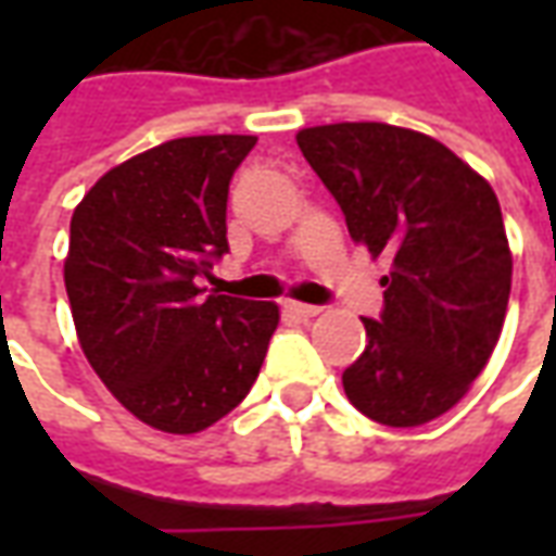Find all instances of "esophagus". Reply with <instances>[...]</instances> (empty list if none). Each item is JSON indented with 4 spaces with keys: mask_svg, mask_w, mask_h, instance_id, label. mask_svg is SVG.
<instances>
[{
    "mask_svg": "<svg viewBox=\"0 0 556 556\" xmlns=\"http://www.w3.org/2000/svg\"><path fill=\"white\" fill-rule=\"evenodd\" d=\"M286 309H289L291 315H298V318H313V315L321 313V309H318V306H313V303H298V301L286 303Z\"/></svg>",
    "mask_w": 556,
    "mask_h": 556,
    "instance_id": "esophagus-1",
    "label": "esophagus"
}]
</instances>
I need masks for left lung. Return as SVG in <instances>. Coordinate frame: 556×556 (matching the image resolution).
Wrapping results in <instances>:
<instances>
[{
	"label": "left lung",
	"mask_w": 556,
	"mask_h": 556,
	"mask_svg": "<svg viewBox=\"0 0 556 556\" xmlns=\"http://www.w3.org/2000/svg\"><path fill=\"white\" fill-rule=\"evenodd\" d=\"M354 241L393 258L384 309L363 318L366 349L342 372L354 408L408 429L465 396L497 345L513 253L491 184L438 139L342 122L298 134Z\"/></svg>",
	"instance_id": "obj_1"
}]
</instances>
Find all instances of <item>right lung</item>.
Wrapping results in <instances>:
<instances>
[{
	"label": "right lung",
	"mask_w": 556,
	"mask_h": 556,
	"mask_svg": "<svg viewBox=\"0 0 556 556\" xmlns=\"http://www.w3.org/2000/svg\"><path fill=\"white\" fill-rule=\"evenodd\" d=\"M255 137H184L103 175L71 217L65 289L79 345L151 429L193 434L238 408L277 303L202 289L229 253V181Z\"/></svg>",
	"instance_id": "obj_1"
}]
</instances>
